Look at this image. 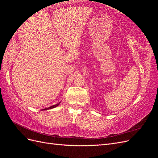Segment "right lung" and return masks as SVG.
I'll return each instance as SVG.
<instances>
[{
	"instance_id": "1",
	"label": "right lung",
	"mask_w": 158,
	"mask_h": 158,
	"mask_svg": "<svg viewBox=\"0 0 158 158\" xmlns=\"http://www.w3.org/2000/svg\"><path fill=\"white\" fill-rule=\"evenodd\" d=\"M59 103H57V104H56V105H54V106H51V107H48V108H45V109H44V110H47V109H52V108H55V107L58 106L59 105Z\"/></svg>"
}]
</instances>
